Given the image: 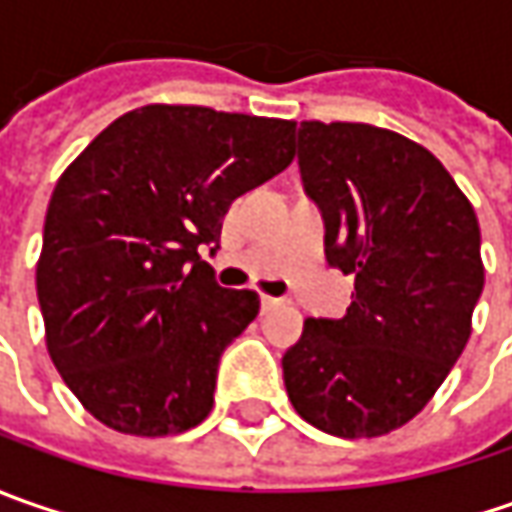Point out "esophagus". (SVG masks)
Returning a JSON list of instances; mask_svg holds the SVG:
<instances>
[{"label":"esophagus","mask_w":512,"mask_h":512,"mask_svg":"<svg viewBox=\"0 0 512 512\" xmlns=\"http://www.w3.org/2000/svg\"><path fill=\"white\" fill-rule=\"evenodd\" d=\"M282 305V299H276V296H262V310H276V307Z\"/></svg>","instance_id":"obj_1"}]
</instances>
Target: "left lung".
<instances>
[{"instance_id":"8db88e82","label":"left lung","mask_w":512,"mask_h":512,"mask_svg":"<svg viewBox=\"0 0 512 512\" xmlns=\"http://www.w3.org/2000/svg\"><path fill=\"white\" fill-rule=\"evenodd\" d=\"M296 148L327 265L356 293L342 319H307L282 359L287 396L330 436H384L430 402L470 339L479 219L442 162L393 130L302 122Z\"/></svg>"}]
</instances>
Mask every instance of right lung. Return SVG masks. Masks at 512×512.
Listing matches in <instances>:
<instances>
[{
  "label": "right lung",
  "instance_id": "add662e5",
  "mask_svg": "<svg viewBox=\"0 0 512 512\" xmlns=\"http://www.w3.org/2000/svg\"><path fill=\"white\" fill-rule=\"evenodd\" d=\"M293 122L193 105L119 116L50 196L36 267L48 353L90 416L130 436L205 422L219 359L259 313L202 259L227 207L293 162Z\"/></svg>",
  "mask_w": 512,
  "mask_h": 512
}]
</instances>
